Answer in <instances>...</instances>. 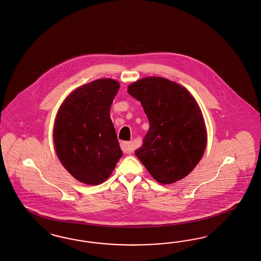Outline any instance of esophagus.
<instances>
[{"label": "esophagus", "instance_id": "esophagus-1", "mask_svg": "<svg viewBox=\"0 0 261 261\" xmlns=\"http://www.w3.org/2000/svg\"><path fill=\"white\" fill-rule=\"evenodd\" d=\"M121 150L124 154H130L134 151V144L131 142H122L120 143Z\"/></svg>", "mask_w": 261, "mask_h": 261}]
</instances>
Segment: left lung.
<instances>
[{
  "mask_svg": "<svg viewBox=\"0 0 261 261\" xmlns=\"http://www.w3.org/2000/svg\"><path fill=\"white\" fill-rule=\"evenodd\" d=\"M128 93L142 103L150 124L136 156L157 182L182 180L197 166L206 145L197 102L187 89L159 76L138 80Z\"/></svg>",
  "mask_w": 261,
  "mask_h": 261,
  "instance_id": "left-lung-1",
  "label": "left lung"
}]
</instances>
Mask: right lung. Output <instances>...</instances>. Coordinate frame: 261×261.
I'll return each instance as SVG.
<instances>
[{"mask_svg":"<svg viewBox=\"0 0 261 261\" xmlns=\"http://www.w3.org/2000/svg\"><path fill=\"white\" fill-rule=\"evenodd\" d=\"M118 81L97 79L74 90L56 116L54 142L64 167L79 182L98 185L115 169L122 152L110 118Z\"/></svg>","mask_w":261,"mask_h":261,"instance_id":"1","label":"right lung"}]
</instances>
